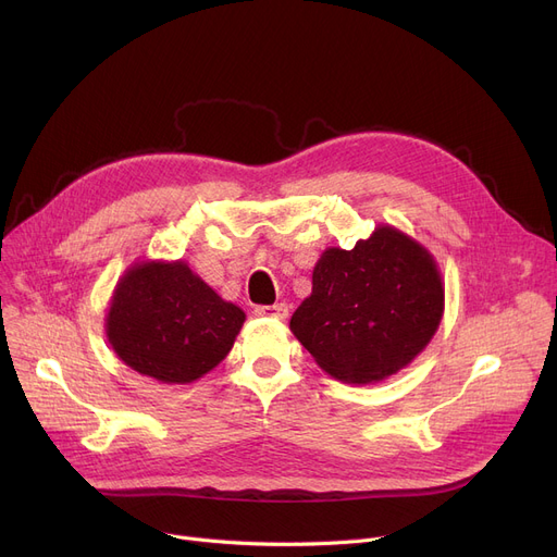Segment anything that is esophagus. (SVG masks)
Wrapping results in <instances>:
<instances>
[{"mask_svg": "<svg viewBox=\"0 0 557 557\" xmlns=\"http://www.w3.org/2000/svg\"><path fill=\"white\" fill-rule=\"evenodd\" d=\"M255 313L259 318H275V320H284L288 315V305L277 302V305H267V307H257Z\"/></svg>", "mask_w": 557, "mask_h": 557, "instance_id": "1", "label": "esophagus"}]
</instances>
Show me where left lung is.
I'll return each instance as SVG.
<instances>
[{
  "label": "left lung",
  "mask_w": 557,
  "mask_h": 557,
  "mask_svg": "<svg viewBox=\"0 0 557 557\" xmlns=\"http://www.w3.org/2000/svg\"><path fill=\"white\" fill-rule=\"evenodd\" d=\"M311 284L288 327L345 384L397 374L429 345L445 311L433 255L393 225L374 227L352 250L327 248Z\"/></svg>",
  "instance_id": "obj_1"
}]
</instances>
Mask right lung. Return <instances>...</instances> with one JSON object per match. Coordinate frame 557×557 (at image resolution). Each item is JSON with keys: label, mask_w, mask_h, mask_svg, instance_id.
Masks as SVG:
<instances>
[{"label": "right lung", "mask_w": 557, "mask_h": 557, "mask_svg": "<svg viewBox=\"0 0 557 557\" xmlns=\"http://www.w3.org/2000/svg\"><path fill=\"white\" fill-rule=\"evenodd\" d=\"M244 320L187 261L144 259L112 290L106 338L135 372L171 386L191 384L227 357Z\"/></svg>", "instance_id": "add662e5"}]
</instances>
